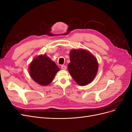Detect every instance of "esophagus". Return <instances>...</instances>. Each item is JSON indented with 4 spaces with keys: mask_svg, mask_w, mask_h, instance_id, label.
<instances>
[{
    "mask_svg": "<svg viewBox=\"0 0 132 132\" xmlns=\"http://www.w3.org/2000/svg\"><path fill=\"white\" fill-rule=\"evenodd\" d=\"M61 68L63 70H66L67 69V67L65 65H61Z\"/></svg>",
    "mask_w": 132,
    "mask_h": 132,
    "instance_id": "esophagus-1",
    "label": "esophagus"
}]
</instances>
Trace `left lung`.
I'll return each mask as SVG.
<instances>
[{"instance_id":"8db88e82","label":"left lung","mask_w":132,"mask_h":132,"mask_svg":"<svg viewBox=\"0 0 132 132\" xmlns=\"http://www.w3.org/2000/svg\"><path fill=\"white\" fill-rule=\"evenodd\" d=\"M69 56L70 62L68 65V69L75 81L80 86L90 83L98 71L97 59L84 49L71 50Z\"/></svg>"}]
</instances>
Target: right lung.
<instances>
[{"mask_svg": "<svg viewBox=\"0 0 132 132\" xmlns=\"http://www.w3.org/2000/svg\"><path fill=\"white\" fill-rule=\"evenodd\" d=\"M59 68L46 54L34 58L29 67L31 78L38 84L47 86L53 81Z\"/></svg>", "mask_w": 132, "mask_h": 132, "instance_id": "1", "label": "right lung"}]
</instances>
